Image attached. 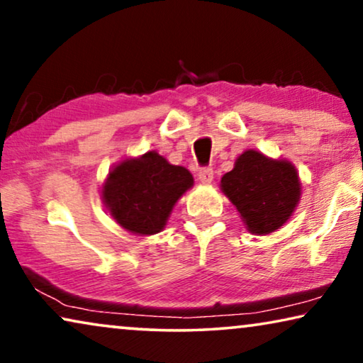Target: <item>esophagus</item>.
<instances>
[{
    "label": "esophagus",
    "instance_id": "obj_1",
    "mask_svg": "<svg viewBox=\"0 0 363 363\" xmlns=\"http://www.w3.org/2000/svg\"><path fill=\"white\" fill-rule=\"evenodd\" d=\"M199 181L202 184H211L213 181V169L212 167H202L199 171Z\"/></svg>",
    "mask_w": 363,
    "mask_h": 363
}]
</instances>
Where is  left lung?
I'll return each mask as SVG.
<instances>
[{
	"instance_id": "obj_1",
	"label": "left lung",
	"mask_w": 363,
	"mask_h": 363,
	"mask_svg": "<svg viewBox=\"0 0 363 363\" xmlns=\"http://www.w3.org/2000/svg\"><path fill=\"white\" fill-rule=\"evenodd\" d=\"M220 189L237 207L247 230L267 235L283 227L301 199L296 167L286 160H272L248 150L240 155Z\"/></svg>"
}]
</instances>
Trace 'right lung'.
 Returning <instances> with one entry per match:
<instances>
[{
    "label": "right lung",
    "mask_w": 363,
    "mask_h": 363,
    "mask_svg": "<svg viewBox=\"0 0 363 363\" xmlns=\"http://www.w3.org/2000/svg\"><path fill=\"white\" fill-rule=\"evenodd\" d=\"M194 186L186 167L169 164L156 151L128 157L110 171L101 199L120 227L135 235L164 228L172 207Z\"/></svg>",
    "instance_id": "1"
}]
</instances>
